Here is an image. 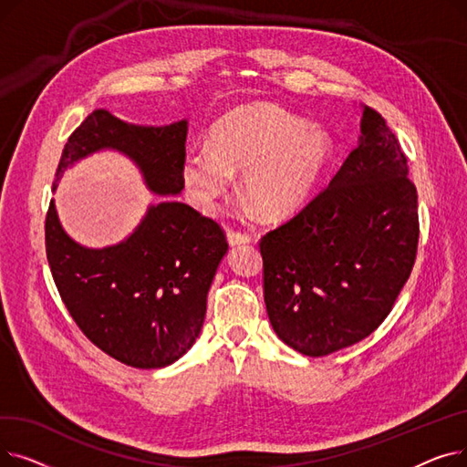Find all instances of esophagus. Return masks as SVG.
<instances>
[{
  "label": "esophagus",
  "mask_w": 467,
  "mask_h": 467,
  "mask_svg": "<svg viewBox=\"0 0 467 467\" xmlns=\"http://www.w3.org/2000/svg\"><path fill=\"white\" fill-rule=\"evenodd\" d=\"M227 240H229L231 246H238V244H250L254 238L248 233H244V231L229 229L227 231Z\"/></svg>",
  "instance_id": "obj_1"
}]
</instances>
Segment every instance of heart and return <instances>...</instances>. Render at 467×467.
<instances>
[{
  "label": "heart",
  "instance_id": "obj_1",
  "mask_svg": "<svg viewBox=\"0 0 467 467\" xmlns=\"http://www.w3.org/2000/svg\"><path fill=\"white\" fill-rule=\"evenodd\" d=\"M327 132L275 106H248L221 117L208 147L183 159V176L196 202L213 208L240 171L242 194L265 215L284 217L299 210L329 164Z\"/></svg>",
  "mask_w": 467,
  "mask_h": 467
}]
</instances>
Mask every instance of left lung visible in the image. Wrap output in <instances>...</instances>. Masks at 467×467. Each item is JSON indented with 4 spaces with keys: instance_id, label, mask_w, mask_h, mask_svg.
Masks as SVG:
<instances>
[{
    "instance_id": "obj_1",
    "label": "left lung",
    "mask_w": 467,
    "mask_h": 467,
    "mask_svg": "<svg viewBox=\"0 0 467 467\" xmlns=\"http://www.w3.org/2000/svg\"><path fill=\"white\" fill-rule=\"evenodd\" d=\"M419 233L407 157L384 117L363 106L359 145L329 185L259 240L276 335L310 358L369 337L410 276Z\"/></svg>"
}]
</instances>
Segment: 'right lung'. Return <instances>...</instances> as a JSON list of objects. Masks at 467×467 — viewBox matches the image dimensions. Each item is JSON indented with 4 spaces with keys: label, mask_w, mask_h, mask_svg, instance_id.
<instances>
[{
    "label": "right lung",
    "mask_w": 467,
    "mask_h": 467,
    "mask_svg": "<svg viewBox=\"0 0 467 467\" xmlns=\"http://www.w3.org/2000/svg\"><path fill=\"white\" fill-rule=\"evenodd\" d=\"M185 138L187 120L138 127L96 109L67 138L53 191L67 166L109 147L141 168L151 191L178 194ZM227 250L217 221L171 199L151 206L125 242L104 250L73 242L53 201L45 217L47 261L73 322L94 347L138 369L166 367L192 347Z\"/></svg>",
    "instance_id": "1"
}]
</instances>
